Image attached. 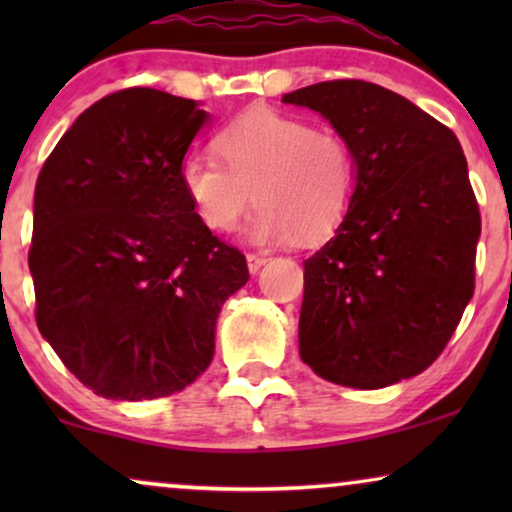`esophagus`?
Segmentation results:
<instances>
[{
    "instance_id": "1",
    "label": "esophagus",
    "mask_w": 512,
    "mask_h": 512,
    "mask_svg": "<svg viewBox=\"0 0 512 512\" xmlns=\"http://www.w3.org/2000/svg\"><path fill=\"white\" fill-rule=\"evenodd\" d=\"M265 263H268V256H265V254H247L249 272H258Z\"/></svg>"
}]
</instances>
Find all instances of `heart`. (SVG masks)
<instances>
[{
	"label": "heart",
	"mask_w": 512,
	"mask_h": 512,
	"mask_svg": "<svg viewBox=\"0 0 512 512\" xmlns=\"http://www.w3.org/2000/svg\"><path fill=\"white\" fill-rule=\"evenodd\" d=\"M214 151L186 153L184 193L214 233H230L251 200L261 202L247 237L282 244L321 240L345 221L359 186L352 144L335 130L275 109H251L214 135Z\"/></svg>",
	"instance_id": "obj_1"
}]
</instances>
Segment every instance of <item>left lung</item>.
Instances as JSON below:
<instances>
[{
    "label": "left lung",
    "instance_id": "left-lung-1",
    "mask_svg": "<svg viewBox=\"0 0 512 512\" xmlns=\"http://www.w3.org/2000/svg\"><path fill=\"white\" fill-rule=\"evenodd\" d=\"M352 144V209L305 261L300 359L342 387L419 375L457 331L475 291L480 209L454 132L405 97L359 79L284 95Z\"/></svg>",
    "mask_w": 512,
    "mask_h": 512
}]
</instances>
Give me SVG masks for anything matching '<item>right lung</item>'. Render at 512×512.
<instances>
[{
  "mask_svg": "<svg viewBox=\"0 0 512 512\" xmlns=\"http://www.w3.org/2000/svg\"><path fill=\"white\" fill-rule=\"evenodd\" d=\"M207 114L125 88L76 118L34 188L37 326L97 396H170L205 373L221 305L247 258L212 235L179 167Z\"/></svg>",
  "mask_w": 512,
  "mask_h": 512,
  "instance_id": "add662e5",
  "label": "right lung"
}]
</instances>
